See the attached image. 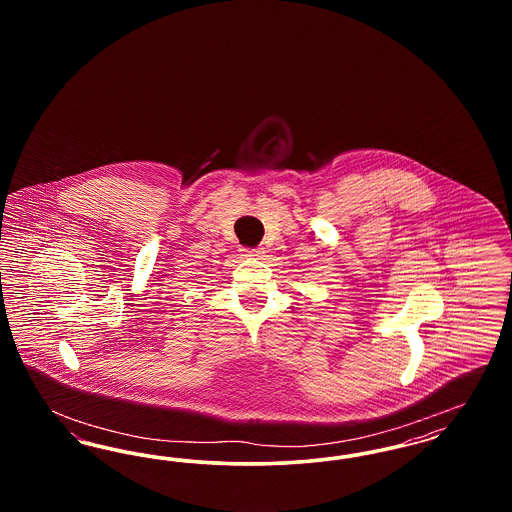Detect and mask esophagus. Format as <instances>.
<instances>
[{
	"mask_svg": "<svg viewBox=\"0 0 512 512\" xmlns=\"http://www.w3.org/2000/svg\"><path fill=\"white\" fill-rule=\"evenodd\" d=\"M242 251H244V257H249V259H257L263 255L261 249H242Z\"/></svg>",
	"mask_w": 512,
	"mask_h": 512,
	"instance_id": "34e87169",
	"label": "esophagus"
}]
</instances>
